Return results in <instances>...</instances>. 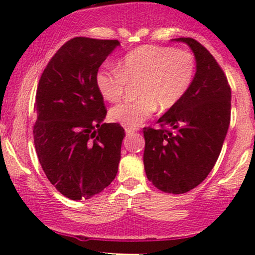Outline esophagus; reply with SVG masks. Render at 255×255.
<instances>
[{"label": "esophagus", "mask_w": 255, "mask_h": 255, "mask_svg": "<svg viewBox=\"0 0 255 255\" xmlns=\"http://www.w3.org/2000/svg\"><path fill=\"white\" fill-rule=\"evenodd\" d=\"M134 131H136L135 128H126V134H127V135H130Z\"/></svg>", "instance_id": "34e87169"}]
</instances>
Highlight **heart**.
Here are the masks:
<instances>
[{
    "label": "heart",
    "mask_w": 255,
    "mask_h": 255,
    "mask_svg": "<svg viewBox=\"0 0 255 255\" xmlns=\"http://www.w3.org/2000/svg\"><path fill=\"white\" fill-rule=\"evenodd\" d=\"M197 63L193 54L171 46L142 45L125 55L118 69H99L96 86L105 101L119 102L126 86L136 84L133 102L111 108L109 118L126 128H137L159 107L169 110L187 95L194 80Z\"/></svg>",
    "instance_id": "1"
}]
</instances>
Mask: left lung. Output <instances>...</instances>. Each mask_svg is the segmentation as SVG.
Masks as SVG:
<instances>
[{
	"instance_id": "8db88e82",
	"label": "left lung",
	"mask_w": 255,
	"mask_h": 255,
	"mask_svg": "<svg viewBox=\"0 0 255 255\" xmlns=\"http://www.w3.org/2000/svg\"><path fill=\"white\" fill-rule=\"evenodd\" d=\"M194 52L197 72L187 95L158 120L160 128L145 127L146 176L159 191L189 192L217 162L230 124L231 90L211 52L193 38H176Z\"/></svg>"
}]
</instances>
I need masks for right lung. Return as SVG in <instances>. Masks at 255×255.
<instances>
[{
  "label": "right lung",
  "mask_w": 255,
  "mask_h": 255,
  "mask_svg": "<svg viewBox=\"0 0 255 255\" xmlns=\"http://www.w3.org/2000/svg\"><path fill=\"white\" fill-rule=\"evenodd\" d=\"M120 42L75 37L64 43L39 79L34 146L52 186L72 200L90 199L113 182L125 129L103 124L107 109L96 86L101 64Z\"/></svg>",
  "instance_id": "right-lung-1"
}]
</instances>
